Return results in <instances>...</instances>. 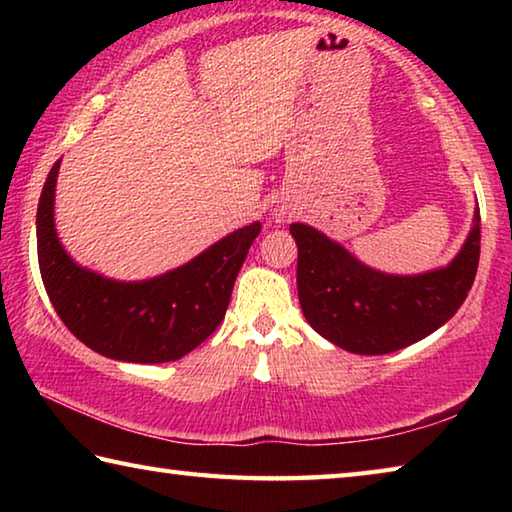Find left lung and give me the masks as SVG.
<instances>
[{
  "mask_svg": "<svg viewBox=\"0 0 512 512\" xmlns=\"http://www.w3.org/2000/svg\"><path fill=\"white\" fill-rule=\"evenodd\" d=\"M479 210L454 262L422 275H386L305 223L298 244V298L320 336L354 354H388L424 339L452 318L472 289L481 253Z\"/></svg>",
  "mask_w": 512,
  "mask_h": 512,
  "instance_id": "left-lung-1",
  "label": "left lung"
}]
</instances>
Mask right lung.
<instances>
[{
	"label": "right lung",
	"instance_id": "obj_1",
	"mask_svg": "<svg viewBox=\"0 0 512 512\" xmlns=\"http://www.w3.org/2000/svg\"><path fill=\"white\" fill-rule=\"evenodd\" d=\"M60 160L42 187L36 232L42 284L76 339L108 359L167 363L185 357L225 316L230 293L262 223L216 241L192 262L144 282H115L81 268L60 246L54 192Z\"/></svg>",
	"mask_w": 512,
	"mask_h": 512
}]
</instances>
